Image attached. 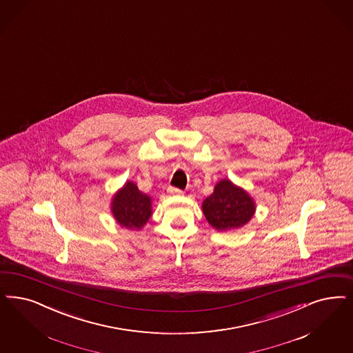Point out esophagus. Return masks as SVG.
Wrapping results in <instances>:
<instances>
[{
  "mask_svg": "<svg viewBox=\"0 0 353 353\" xmlns=\"http://www.w3.org/2000/svg\"><path fill=\"white\" fill-rule=\"evenodd\" d=\"M168 193H170V195H183V190H180V189H176V188H170V189H168Z\"/></svg>",
  "mask_w": 353,
  "mask_h": 353,
  "instance_id": "obj_1",
  "label": "esophagus"
}]
</instances>
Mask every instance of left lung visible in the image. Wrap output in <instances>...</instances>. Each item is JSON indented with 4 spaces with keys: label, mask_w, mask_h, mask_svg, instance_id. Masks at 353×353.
Returning a JSON list of instances; mask_svg holds the SVG:
<instances>
[{
    "label": "left lung",
    "mask_w": 353,
    "mask_h": 353,
    "mask_svg": "<svg viewBox=\"0 0 353 353\" xmlns=\"http://www.w3.org/2000/svg\"><path fill=\"white\" fill-rule=\"evenodd\" d=\"M256 208L253 196L228 179L218 181L212 194L202 202L208 224L219 232L243 228L254 216Z\"/></svg>",
    "instance_id": "1"
}]
</instances>
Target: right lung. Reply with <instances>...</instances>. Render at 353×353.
I'll return each mask as SVG.
<instances>
[{"label": "right lung", "mask_w": 353, "mask_h": 353, "mask_svg": "<svg viewBox=\"0 0 353 353\" xmlns=\"http://www.w3.org/2000/svg\"><path fill=\"white\" fill-rule=\"evenodd\" d=\"M110 211L123 228L141 231L152 215V199L142 193L137 183L126 181L112 196Z\"/></svg>", "instance_id": "right-lung-1"}]
</instances>
